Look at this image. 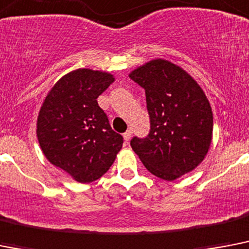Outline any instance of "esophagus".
<instances>
[{"label": "esophagus", "mask_w": 249, "mask_h": 249, "mask_svg": "<svg viewBox=\"0 0 249 249\" xmlns=\"http://www.w3.org/2000/svg\"><path fill=\"white\" fill-rule=\"evenodd\" d=\"M131 133H133V131H131V129H129V130H126L124 133V135H123V137H124V139H125V143H128L129 141H130Z\"/></svg>", "instance_id": "34e87169"}]
</instances>
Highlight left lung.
I'll list each match as a JSON object with an SVG mask.
<instances>
[{
  "label": "left lung",
  "instance_id": "8db88e82",
  "mask_svg": "<svg viewBox=\"0 0 249 249\" xmlns=\"http://www.w3.org/2000/svg\"><path fill=\"white\" fill-rule=\"evenodd\" d=\"M144 88L151 130L130 145L145 169L173 181L195 170L212 141L213 118L205 92L180 66L156 58L129 74Z\"/></svg>",
  "mask_w": 249,
  "mask_h": 249
}]
</instances>
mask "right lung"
Returning a JSON list of instances; mask_svg holds the SVG:
<instances>
[{
	"instance_id": "right-lung-1",
	"label": "right lung",
	"mask_w": 249,
	"mask_h": 249,
	"mask_svg": "<svg viewBox=\"0 0 249 249\" xmlns=\"http://www.w3.org/2000/svg\"><path fill=\"white\" fill-rule=\"evenodd\" d=\"M114 80L110 72L76 69L57 80L38 114L42 152L79 183L100 179L123 147V137L97 102Z\"/></svg>"
}]
</instances>
